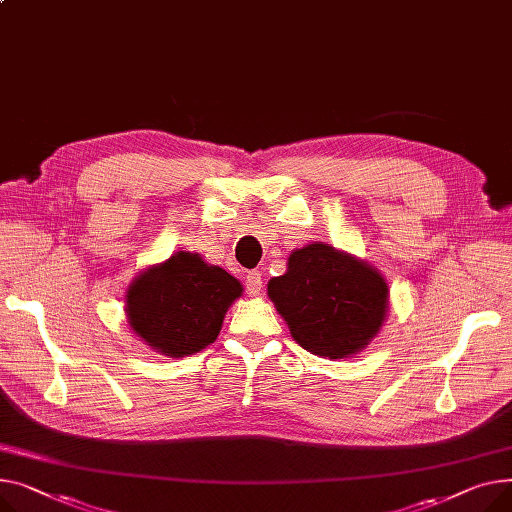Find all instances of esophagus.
<instances>
[{"mask_svg": "<svg viewBox=\"0 0 512 512\" xmlns=\"http://www.w3.org/2000/svg\"><path fill=\"white\" fill-rule=\"evenodd\" d=\"M246 291L256 297L262 293V275L258 273V270H250V273L246 275Z\"/></svg>", "mask_w": 512, "mask_h": 512, "instance_id": "esophagus-1", "label": "esophagus"}]
</instances>
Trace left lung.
I'll list each match as a JSON object with an SVG mask.
<instances>
[{
  "label": "left lung",
  "instance_id": "8db88e82",
  "mask_svg": "<svg viewBox=\"0 0 512 512\" xmlns=\"http://www.w3.org/2000/svg\"><path fill=\"white\" fill-rule=\"evenodd\" d=\"M268 297L291 337L328 359L362 351L388 310V285L378 270L322 242L289 254L287 273L268 281Z\"/></svg>",
  "mask_w": 512,
  "mask_h": 512
}]
</instances>
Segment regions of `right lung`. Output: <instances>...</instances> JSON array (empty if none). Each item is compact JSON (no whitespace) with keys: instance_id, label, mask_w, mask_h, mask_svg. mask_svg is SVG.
<instances>
[{"instance_id":"right-lung-1","label":"right lung","mask_w":512,"mask_h":512,"mask_svg":"<svg viewBox=\"0 0 512 512\" xmlns=\"http://www.w3.org/2000/svg\"><path fill=\"white\" fill-rule=\"evenodd\" d=\"M242 291V283L206 264L200 254L175 252L142 270L128 287V324L163 355H192L215 343L229 306Z\"/></svg>"}]
</instances>
